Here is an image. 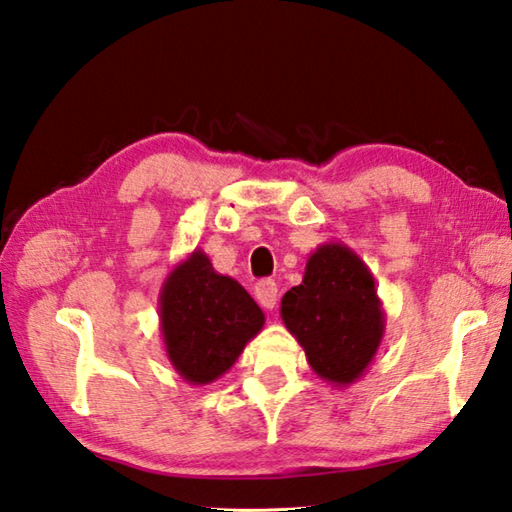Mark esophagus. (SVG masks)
<instances>
[{
	"label": "esophagus",
	"instance_id": "34e87169",
	"mask_svg": "<svg viewBox=\"0 0 512 512\" xmlns=\"http://www.w3.org/2000/svg\"><path fill=\"white\" fill-rule=\"evenodd\" d=\"M255 297L264 309H273L277 304V284L273 280H262L255 284Z\"/></svg>",
	"mask_w": 512,
	"mask_h": 512
}]
</instances>
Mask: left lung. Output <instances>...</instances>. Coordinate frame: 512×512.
<instances>
[{"label": "left lung", "instance_id": "1", "mask_svg": "<svg viewBox=\"0 0 512 512\" xmlns=\"http://www.w3.org/2000/svg\"><path fill=\"white\" fill-rule=\"evenodd\" d=\"M284 327L333 387L365 374L385 336V311L367 264L340 241L311 253L300 286L282 297Z\"/></svg>", "mask_w": 512, "mask_h": 512}]
</instances>
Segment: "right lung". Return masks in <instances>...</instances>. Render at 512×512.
<instances>
[{
  "mask_svg": "<svg viewBox=\"0 0 512 512\" xmlns=\"http://www.w3.org/2000/svg\"><path fill=\"white\" fill-rule=\"evenodd\" d=\"M159 318L167 360L190 385L224 376L266 320L246 288L217 273L201 248L165 277Z\"/></svg>",
  "mask_w": 512,
  "mask_h": 512,
  "instance_id": "right-lung-1",
  "label": "right lung"
}]
</instances>
